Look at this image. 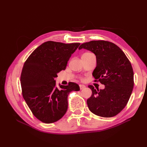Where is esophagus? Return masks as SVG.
<instances>
[{"label":"esophagus","instance_id":"esophagus-1","mask_svg":"<svg viewBox=\"0 0 147 147\" xmlns=\"http://www.w3.org/2000/svg\"><path fill=\"white\" fill-rule=\"evenodd\" d=\"M79 86H80V90H83V89H84V88L86 87L85 86L83 85V84H80Z\"/></svg>","mask_w":147,"mask_h":147}]
</instances>
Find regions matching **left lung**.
Returning a JSON list of instances; mask_svg holds the SVG:
<instances>
[{
  "label": "left lung",
  "mask_w": 147,
  "mask_h": 147,
  "mask_svg": "<svg viewBox=\"0 0 147 147\" xmlns=\"http://www.w3.org/2000/svg\"><path fill=\"white\" fill-rule=\"evenodd\" d=\"M82 48L96 55L97 64L92 76L105 85L100 90L88 86L92 91L87 100L88 108L97 116L114 117L125 107L134 87L130 61L121 49L110 42L93 40L82 44L78 49Z\"/></svg>",
  "instance_id": "8db88e82"
}]
</instances>
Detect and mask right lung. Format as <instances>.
Returning a JSON list of instances; mask_svg holds the SVG:
<instances>
[{
	"mask_svg": "<svg viewBox=\"0 0 147 147\" xmlns=\"http://www.w3.org/2000/svg\"><path fill=\"white\" fill-rule=\"evenodd\" d=\"M80 43L66 44L48 41L31 53L24 64L21 75L22 94L31 112L40 121H58L68 108L69 93L80 90L78 84L56 86L57 74L65 70L70 57Z\"/></svg>",
	"mask_w": 147,
	"mask_h": 147,
	"instance_id": "right-lung-1",
	"label": "right lung"
}]
</instances>
